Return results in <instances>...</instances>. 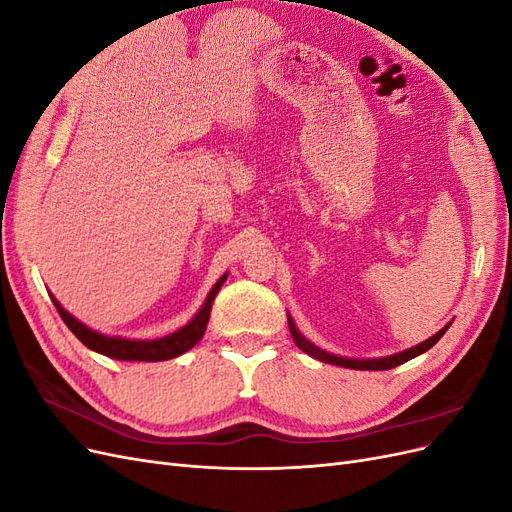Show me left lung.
<instances>
[{"label":"left lung","mask_w":512,"mask_h":512,"mask_svg":"<svg viewBox=\"0 0 512 512\" xmlns=\"http://www.w3.org/2000/svg\"><path fill=\"white\" fill-rule=\"evenodd\" d=\"M288 327H290V335L294 339V344H297L303 352H307L309 356H314V359L322 361V363H331V365H339V367H348V369H367V371H382V369H393L401 363H406L410 359H414V356L427 352L433 344L438 342V339L446 333V329L451 327V322L446 324L444 329H440L436 335H431L429 339H425V342H421L414 348H408L404 352H397V354H391V356H382V359H344V356H335L331 352H324L320 350L318 346H314L312 342H307V339L297 331V327H294L292 318L288 316Z\"/></svg>","instance_id":"obj_1"}]
</instances>
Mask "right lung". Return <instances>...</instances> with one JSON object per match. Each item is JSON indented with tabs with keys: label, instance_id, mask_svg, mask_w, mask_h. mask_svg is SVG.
Instances as JSON below:
<instances>
[{
	"label": "right lung",
	"instance_id": "1",
	"mask_svg": "<svg viewBox=\"0 0 512 512\" xmlns=\"http://www.w3.org/2000/svg\"><path fill=\"white\" fill-rule=\"evenodd\" d=\"M228 273H224L215 286L211 288V292L207 294V301L203 303V307L198 309V314L181 327L179 331L170 333L166 337L160 339H126V337H111V335H102L94 329L85 327L83 322L76 320L72 314H68L64 307L59 305V301L51 294V301L55 303L57 312L61 316V320L66 322V327L81 339V342L94 352H100L104 356H111V359L117 361H168L175 359V356L188 352L190 348H194L200 339H203L205 331H207V322L211 316V305L215 294L220 292L222 284L226 282Z\"/></svg>",
	"mask_w": 512,
	"mask_h": 512
}]
</instances>
